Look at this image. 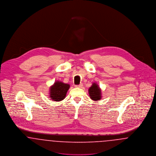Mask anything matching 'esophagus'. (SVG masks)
<instances>
[{"mask_svg":"<svg viewBox=\"0 0 156 156\" xmlns=\"http://www.w3.org/2000/svg\"><path fill=\"white\" fill-rule=\"evenodd\" d=\"M82 86H83V84L81 83V84H80V85H75V88H81V87H82Z\"/></svg>","mask_w":156,"mask_h":156,"instance_id":"34e87169","label":"esophagus"}]
</instances>
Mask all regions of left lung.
<instances>
[{
  "mask_svg": "<svg viewBox=\"0 0 156 156\" xmlns=\"http://www.w3.org/2000/svg\"><path fill=\"white\" fill-rule=\"evenodd\" d=\"M90 98L94 101H98L102 99V93L101 89L98 86L96 82H94L92 86L88 89Z\"/></svg>",
  "mask_w": 156,
  "mask_h": 156,
  "instance_id": "8db88e82",
  "label": "left lung"
}]
</instances>
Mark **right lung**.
Wrapping results in <instances>:
<instances>
[{"mask_svg": "<svg viewBox=\"0 0 156 156\" xmlns=\"http://www.w3.org/2000/svg\"><path fill=\"white\" fill-rule=\"evenodd\" d=\"M69 87V84L57 81L50 88L49 97L54 101H61L66 97Z\"/></svg>", "mask_w": 156, "mask_h": 156, "instance_id": "add662e5", "label": "right lung"}]
</instances>
